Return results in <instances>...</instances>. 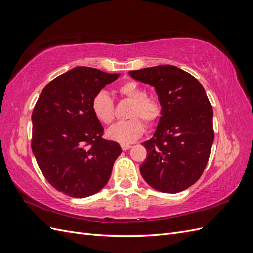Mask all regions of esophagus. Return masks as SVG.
Instances as JSON below:
<instances>
[{
  "mask_svg": "<svg viewBox=\"0 0 253 253\" xmlns=\"http://www.w3.org/2000/svg\"><path fill=\"white\" fill-rule=\"evenodd\" d=\"M120 147H121V149L124 150V151H126V150H129L132 148V145L131 144H127V143H121L120 144Z\"/></svg>",
  "mask_w": 253,
  "mask_h": 253,
  "instance_id": "1",
  "label": "esophagus"
}]
</instances>
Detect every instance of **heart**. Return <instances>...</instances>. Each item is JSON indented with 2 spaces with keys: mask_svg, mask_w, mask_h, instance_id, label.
Masks as SVG:
<instances>
[{
  "mask_svg": "<svg viewBox=\"0 0 253 253\" xmlns=\"http://www.w3.org/2000/svg\"><path fill=\"white\" fill-rule=\"evenodd\" d=\"M119 95L132 102L127 112L129 119L118 122L108 131V137L122 143L137 140L144 132V124L154 125L162 115V104L156 97L147 96V91L135 81H126L118 87ZM91 111L95 117L104 125H110L115 118L112 98L106 91H99L91 100Z\"/></svg>",
  "mask_w": 253,
  "mask_h": 253,
  "instance_id": "1",
  "label": "heart"
}]
</instances>
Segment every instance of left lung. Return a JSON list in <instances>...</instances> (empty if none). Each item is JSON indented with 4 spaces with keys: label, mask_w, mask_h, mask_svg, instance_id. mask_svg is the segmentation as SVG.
Listing matches in <instances>:
<instances>
[{
    "label": "left lung",
    "mask_w": 253,
    "mask_h": 253,
    "mask_svg": "<svg viewBox=\"0 0 253 253\" xmlns=\"http://www.w3.org/2000/svg\"><path fill=\"white\" fill-rule=\"evenodd\" d=\"M128 74L154 86L162 104L156 132L142 143L147 150L142 177L164 193L186 190L202 176L214 140L213 110L206 91L192 75L173 65Z\"/></svg>",
    "instance_id": "obj_1"
}]
</instances>
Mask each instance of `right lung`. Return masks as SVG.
Here are the masks:
<instances>
[{
	"label": "right lung",
	"instance_id": "obj_1",
	"mask_svg": "<svg viewBox=\"0 0 253 253\" xmlns=\"http://www.w3.org/2000/svg\"><path fill=\"white\" fill-rule=\"evenodd\" d=\"M119 74L78 66L51 80L32 115V149L44 177L59 192L82 198L109 181L118 142L105 140L91 100Z\"/></svg>",
	"mask_w": 253,
	"mask_h": 253
}]
</instances>
